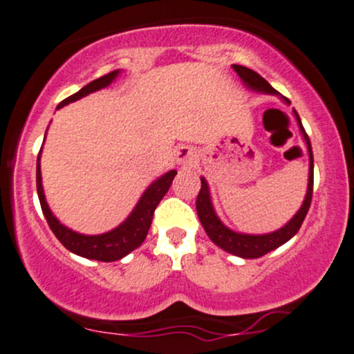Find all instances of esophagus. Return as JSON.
<instances>
[{
    "label": "esophagus",
    "instance_id": "34e87169",
    "mask_svg": "<svg viewBox=\"0 0 354 354\" xmlns=\"http://www.w3.org/2000/svg\"><path fill=\"white\" fill-rule=\"evenodd\" d=\"M176 160L180 161V163H189V161H193V151H191L189 148H181V150L178 151Z\"/></svg>",
    "mask_w": 354,
    "mask_h": 354
}]
</instances>
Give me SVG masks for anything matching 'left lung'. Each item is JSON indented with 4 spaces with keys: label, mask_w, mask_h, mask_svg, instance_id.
Here are the masks:
<instances>
[{
    "label": "left lung",
    "mask_w": 354,
    "mask_h": 354,
    "mask_svg": "<svg viewBox=\"0 0 354 354\" xmlns=\"http://www.w3.org/2000/svg\"><path fill=\"white\" fill-rule=\"evenodd\" d=\"M232 69L237 72V75L244 80L247 87L254 88V91L266 92V93H277V91L272 85L262 77L261 74L254 72L252 69H247L244 66H232ZM287 100V104H290V100ZM297 115V120H299L300 130L304 133L306 145H308V155H310V176H308V191H306V198L304 201V206L300 207V211L297 212L295 218L288 223L285 227L279 229V231L266 234V236H247V234H237L227 229L221 223L216 216L214 209H212V204L209 199V191H207V183L206 180H201V189H199L198 199H196V211H198V218L201 221L204 231H206L209 239L214 242L216 245H219L221 249H224L225 252L239 255L244 259H257L266 255L270 250L277 249L282 244H285L288 239H292L297 232H299L301 223H304L306 212L310 209V204H312V196H313V153H312V145H310L308 135L305 133L304 125H301L299 113Z\"/></svg>",
    "instance_id": "8db88e82"
}]
</instances>
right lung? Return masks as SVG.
<instances>
[{"label":"right lung","mask_w":354,"mask_h":354,"mask_svg":"<svg viewBox=\"0 0 354 354\" xmlns=\"http://www.w3.org/2000/svg\"><path fill=\"white\" fill-rule=\"evenodd\" d=\"M118 71L110 72L107 75H102V77L92 80L91 84H87L85 87L80 88L79 92L72 93L71 97L64 99L61 104L57 105V109L64 107V105L71 104V102L82 99L87 93L99 91L102 87H107L112 80L117 77ZM176 176V171L171 169L161 176L160 180H156L153 185L145 191V194L140 199V203L136 204L133 212L129 216V219L125 223L118 225L117 229L110 231L107 234H100V236H84V234H77L71 229H67L66 225H62L57 219L54 218L53 212H50L48 203H46L44 191H42L41 185V169H39V158H37L36 166V186H37V196H39L41 209L44 212V218L48 221L50 231L54 232V236L61 241V244L69 249L71 252L80 255L85 259H93V261L100 262H113L118 259L125 257L127 254H130L131 250L136 249L138 245H142V242L147 237L148 229L151 225L153 214H155L156 206H158L166 191L171 186L173 178Z\"/></svg>","instance_id":"obj_1"}]
</instances>
